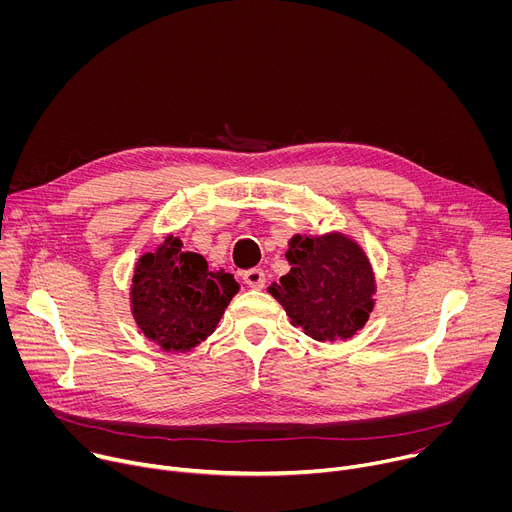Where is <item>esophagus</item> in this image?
Returning <instances> with one entry per match:
<instances>
[{"label": "esophagus", "mask_w": 512, "mask_h": 512, "mask_svg": "<svg viewBox=\"0 0 512 512\" xmlns=\"http://www.w3.org/2000/svg\"><path fill=\"white\" fill-rule=\"evenodd\" d=\"M243 281L249 285V287H255V289H261L265 285V271L259 269V267H253V269H247L243 273Z\"/></svg>", "instance_id": "34e87169"}]
</instances>
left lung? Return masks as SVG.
<instances>
[{
    "instance_id": "left-lung-1",
    "label": "left lung",
    "mask_w": 512,
    "mask_h": 512,
    "mask_svg": "<svg viewBox=\"0 0 512 512\" xmlns=\"http://www.w3.org/2000/svg\"><path fill=\"white\" fill-rule=\"evenodd\" d=\"M291 269L269 287L294 326L320 342L350 338L369 320L375 277L360 247L342 235L294 237Z\"/></svg>"
}]
</instances>
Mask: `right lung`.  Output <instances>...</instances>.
Wrapping results in <instances>:
<instances>
[{"label":"right lung","instance_id":"obj_1","mask_svg":"<svg viewBox=\"0 0 512 512\" xmlns=\"http://www.w3.org/2000/svg\"><path fill=\"white\" fill-rule=\"evenodd\" d=\"M180 247L166 237L156 253H145L131 287L137 326L166 350H190L210 336L239 289L233 275L208 271L202 255Z\"/></svg>","mask_w":512,"mask_h":512}]
</instances>
